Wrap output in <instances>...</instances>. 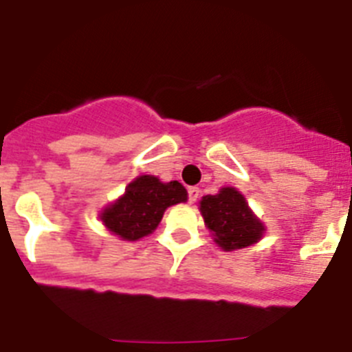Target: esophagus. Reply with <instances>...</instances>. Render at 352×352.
<instances>
[{"instance_id":"34e87169","label":"esophagus","mask_w":352,"mask_h":352,"mask_svg":"<svg viewBox=\"0 0 352 352\" xmlns=\"http://www.w3.org/2000/svg\"><path fill=\"white\" fill-rule=\"evenodd\" d=\"M198 195H200V189L198 188H189L188 189V198L191 204H195V201L198 200Z\"/></svg>"}]
</instances>
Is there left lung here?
<instances>
[{"mask_svg": "<svg viewBox=\"0 0 352 352\" xmlns=\"http://www.w3.org/2000/svg\"><path fill=\"white\" fill-rule=\"evenodd\" d=\"M201 218L210 237L223 252L248 248L265 234V225L256 218L239 189L225 186L216 195L200 200Z\"/></svg>", "mask_w": 352, "mask_h": 352, "instance_id": "8db88e82", "label": "left lung"}]
</instances>
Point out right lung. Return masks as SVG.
I'll list each match as a JSON object with an SVG mask.
<instances>
[{"instance_id":"1","label":"right lung","mask_w":352,"mask_h":352,"mask_svg":"<svg viewBox=\"0 0 352 352\" xmlns=\"http://www.w3.org/2000/svg\"><path fill=\"white\" fill-rule=\"evenodd\" d=\"M188 201V191L179 180L163 182L159 177L140 175L125 193L99 212L102 225L122 241H140L157 228L168 207Z\"/></svg>"}]
</instances>
